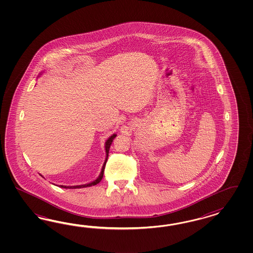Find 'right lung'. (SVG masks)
<instances>
[{
  "instance_id": "right-lung-1",
  "label": "right lung",
  "mask_w": 253,
  "mask_h": 253,
  "mask_svg": "<svg viewBox=\"0 0 253 253\" xmlns=\"http://www.w3.org/2000/svg\"><path fill=\"white\" fill-rule=\"evenodd\" d=\"M116 136H117V134H113V135H111L110 137L107 139V142H106V146H105V147H106V153H107V157H106V161H105V163H104L103 168H102V170H101V173H100L99 176H98V178H97L96 180H94L93 182L90 183V184H84V185H75V186H65V185H60V187H63V188H83V187H87V186L95 185V184H97L98 183H100V181L102 180L103 175H104V170H105L106 163H107V158H108L109 148H110V146H111V144H112V142H113V140H114V138H115Z\"/></svg>"
}]
</instances>
